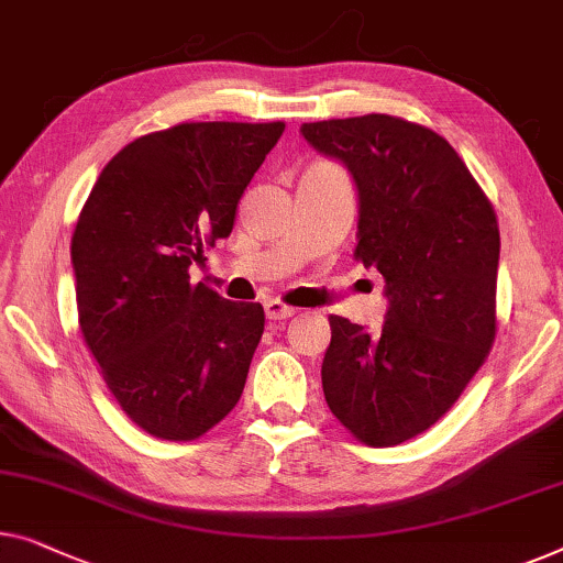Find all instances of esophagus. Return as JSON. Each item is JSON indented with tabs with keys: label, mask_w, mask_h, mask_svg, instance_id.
I'll return each mask as SVG.
<instances>
[{
	"label": "esophagus",
	"mask_w": 563,
	"mask_h": 563,
	"mask_svg": "<svg viewBox=\"0 0 563 563\" xmlns=\"http://www.w3.org/2000/svg\"><path fill=\"white\" fill-rule=\"evenodd\" d=\"M264 309H266V317L268 320H289V317H295V312L297 309L295 307H287L284 305V301H279V299H268L266 305H264Z\"/></svg>",
	"instance_id": "1"
}]
</instances>
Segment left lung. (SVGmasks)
Instances as JSON below:
<instances>
[{"label":"left lung","instance_id":"left-lung-1","mask_svg":"<svg viewBox=\"0 0 563 563\" xmlns=\"http://www.w3.org/2000/svg\"><path fill=\"white\" fill-rule=\"evenodd\" d=\"M299 132L353 175L355 258L378 268L388 297L378 335L330 314L324 401L363 444H401L452 409L490 353L498 218L452 144L427 126L368 113Z\"/></svg>","mask_w":563,"mask_h":563}]
</instances>
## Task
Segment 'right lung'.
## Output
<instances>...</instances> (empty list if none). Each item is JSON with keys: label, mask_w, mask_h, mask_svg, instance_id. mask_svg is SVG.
I'll return each instance as SVG.
<instances>
[{"label": "right lung", "mask_w": 563, "mask_h": 563, "mask_svg": "<svg viewBox=\"0 0 563 563\" xmlns=\"http://www.w3.org/2000/svg\"><path fill=\"white\" fill-rule=\"evenodd\" d=\"M284 121H192L126 144L96 180L70 241L78 322L121 411L190 442L243 394L264 307L190 284L228 239L243 190Z\"/></svg>", "instance_id": "add662e5"}]
</instances>
